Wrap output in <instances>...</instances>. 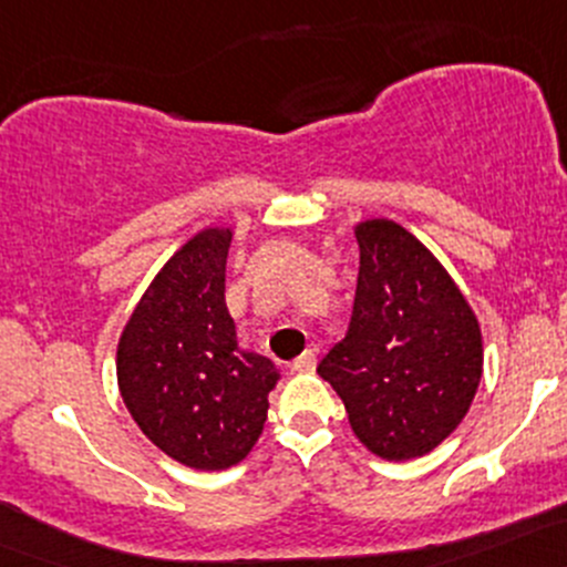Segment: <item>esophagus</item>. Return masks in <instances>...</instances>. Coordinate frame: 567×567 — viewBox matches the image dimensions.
Returning a JSON list of instances; mask_svg holds the SVG:
<instances>
[{
	"label": "esophagus",
	"mask_w": 567,
	"mask_h": 567,
	"mask_svg": "<svg viewBox=\"0 0 567 567\" xmlns=\"http://www.w3.org/2000/svg\"><path fill=\"white\" fill-rule=\"evenodd\" d=\"M315 363H317V354H315V350H307V352L298 354V358L293 360V363H290V369L298 371V374H307V371H312V369H315Z\"/></svg>",
	"instance_id": "esophagus-1"
}]
</instances>
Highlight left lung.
Here are the masks:
<instances>
[{
    "label": "left lung",
    "mask_w": 567,
    "mask_h": 567,
    "mask_svg": "<svg viewBox=\"0 0 567 567\" xmlns=\"http://www.w3.org/2000/svg\"><path fill=\"white\" fill-rule=\"evenodd\" d=\"M358 290L347 336L317 365L354 435L384 460L433 452L468 414L482 379L474 309L435 255L384 217L354 226Z\"/></svg>",
    "instance_id": "left-lung-1"
}]
</instances>
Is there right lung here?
<instances>
[{
	"instance_id": "obj_1",
	"label": "right lung",
	"mask_w": 567,
	"mask_h": 567,
	"mask_svg": "<svg viewBox=\"0 0 567 567\" xmlns=\"http://www.w3.org/2000/svg\"><path fill=\"white\" fill-rule=\"evenodd\" d=\"M231 228H204L155 274L117 341V388L140 431L177 463L223 471L264 433L279 371L241 350L226 307Z\"/></svg>"
}]
</instances>
